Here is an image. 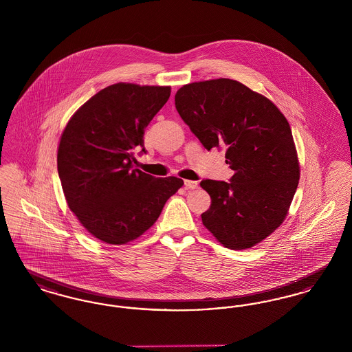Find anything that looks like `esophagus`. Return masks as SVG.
<instances>
[{
    "label": "esophagus",
    "mask_w": 352,
    "mask_h": 352,
    "mask_svg": "<svg viewBox=\"0 0 352 352\" xmlns=\"http://www.w3.org/2000/svg\"><path fill=\"white\" fill-rule=\"evenodd\" d=\"M184 186H186V188L195 190V188H198V182L197 181H184Z\"/></svg>",
    "instance_id": "obj_1"
}]
</instances>
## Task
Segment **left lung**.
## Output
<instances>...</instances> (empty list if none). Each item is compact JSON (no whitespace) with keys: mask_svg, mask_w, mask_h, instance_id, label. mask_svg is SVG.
<instances>
[{"mask_svg":"<svg viewBox=\"0 0 352 352\" xmlns=\"http://www.w3.org/2000/svg\"><path fill=\"white\" fill-rule=\"evenodd\" d=\"M175 108L201 145L226 148L230 182L203 179L204 227L230 250H247L284 221L300 181L292 129L280 109L231 79L186 84Z\"/></svg>","mask_w":352,"mask_h":352,"instance_id":"8db88e82","label":"left lung"}]
</instances>
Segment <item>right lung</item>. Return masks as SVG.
<instances>
[{
  "label": "right lung",
  "mask_w": 352,
  "mask_h": 352,
  "mask_svg": "<svg viewBox=\"0 0 352 352\" xmlns=\"http://www.w3.org/2000/svg\"><path fill=\"white\" fill-rule=\"evenodd\" d=\"M170 92V87L109 85L75 112L60 137L58 173L68 207L107 244H126L149 230L184 184L134 168V151L146 153L145 128Z\"/></svg>",
  "instance_id": "obj_1"
}]
</instances>
